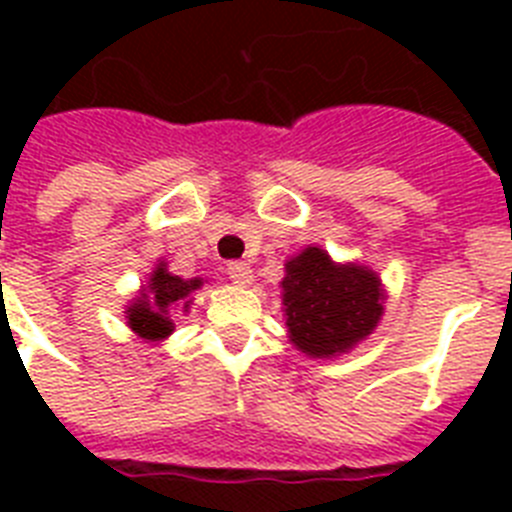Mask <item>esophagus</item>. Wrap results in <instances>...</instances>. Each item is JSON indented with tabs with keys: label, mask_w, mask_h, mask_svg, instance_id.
Segmentation results:
<instances>
[{
	"label": "esophagus",
	"mask_w": 512,
	"mask_h": 512,
	"mask_svg": "<svg viewBox=\"0 0 512 512\" xmlns=\"http://www.w3.org/2000/svg\"><path fill=\"white\" fill-rule=\"evenodd\" d=\"M228 277L230 282L238 284V287H248V284L253 282V271L251 266L243 264V261H233V264H228Z\"/></svg>",
	"instance_id": "obj_1"
}]
</instances>
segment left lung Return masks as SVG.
I'll list each match as a JSON object with an SVG mask.
<instances>
[{
    "instance_id": "obj_1",
    "label": "left lung",
    "mask_w": 512,
    "mask_h": 512,
    "mask_svg": "<svg viewBox=\"0 0 512 512\" xmlns=\"http://www.w3.org/2000/svg\"><path fill=\"white\" fill-rule=\"evenodd\" d=\"M282 312L289 343L310 359H336L372 336L384 315V284L359 261L338 264L320 246L287 259Z\"/></svg>"
}]
</instances>
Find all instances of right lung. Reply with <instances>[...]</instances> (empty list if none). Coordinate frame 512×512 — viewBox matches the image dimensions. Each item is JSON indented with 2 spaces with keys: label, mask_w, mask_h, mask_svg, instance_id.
<instances>
[{
  "label": "right lung",
  "mask_w": 512,
  "mask_h": 512,
  "mask_svg": "<svg viewBox=\"0 0 512 512\" xmlns=\"http://www.w3.org/2000/svg\"><path fill=\"white\" fill-rule=\"evenodd\" d=\"M202 284H205L202 277H176L169 271V264L158 259V264L148 274V282L125 305L128 328L146 343L166 341L174 333V315L176 312L187 315L194 300L192 295Z\"/></svg>",
  "instance_id": "add662e5"
}]
</instances>
